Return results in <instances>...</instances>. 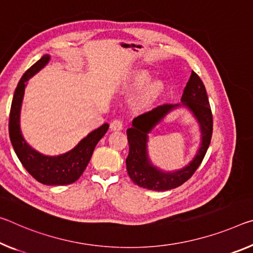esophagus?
<instances>
[{"label":"esophagus","mask_w":253,"mask_h":253,"mask_svg":"<svg viewBox=\"0 0 253 253\" xmlns=\"http://www.w3.org/2000/svg\"><path fill=\"white\" fill-rule=\"evenodd\" d=\"M123 127H124V123H123V120H120V119L112 120L110 124L111 130H122Z\"/></svg>","instance_id":"obj_1"}]
</instances>
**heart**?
Instances as JSON below:
<instances>
[{
	"label": "heart",
	"mask_w": 253,
	"mask_h": 253,
	"mask_svg": "<svg viewBox=\"0 0 253 253\" xmlns=\"http://www.w3.org/2000/svg\"><path fill=\"white\" fill-rule=\"evenodd\" d=\"M147 80H148V75L145 73V72H142V73H138L137 75H136L135 83L137 84V85H143V84L145 83ZM155 91H156V86L151 85L145 92V97H147V98L152 97V95L155 93Z\"/></svg>",
	"instance_id": "obj_1"
}]
</instances>
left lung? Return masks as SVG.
Instances as JSON below:
<instances>
[{
  "instance_id": "left-lung-1",
  "label": "left lung",
  "mask_w": 253,
  "mask_h": 253,
  "mask_svg": "<svg viewBox=\"0 0 253 253\" xmlns=\"http://www.w3.org/2000/svg\"><path fill=\"white\" fill-rule=\"evenodd\" d=\"M181 101L183 106L192 111L202 129V145L197 155L182 170L175 171L173 173H166L152 166L148 161L146 151L147 133H150L152 128L168 112L180 105L158 106L150 111L144 112L134 118L133 126L127 129L129 153L126 159V168L129 178L137 186L154 191L173 189L190 179L205 158L213 134V115L205 85L194 71L191 72L189 81L184 87Z\"/></svg>"
}]
</instances>
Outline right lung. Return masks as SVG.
<instances>
[{
    "label": "right lung",
    "instance_id": "add662e5",
    "mask_svg": "<svg viewBox=\"0 0 253 253\" xmlns=\"http://www.w3.org/2000/svg\"><path fill=\"white\" fill-rule=\"evenodd\" d=\"M48 61L49 56L43 55L29 70L26 71L15 87L10 110L9 135L20 162L38 182L48 186H64L75 182L81 177L90 161L95 145L107 133L109 125L103 124L101 127L83 138L73 150L58 156L42 155L28 145L20 130V109L26 82L42 70Z\"/></svg>",
    "mask_w": 253,
    "mask_h": 253
}]
</instances>
